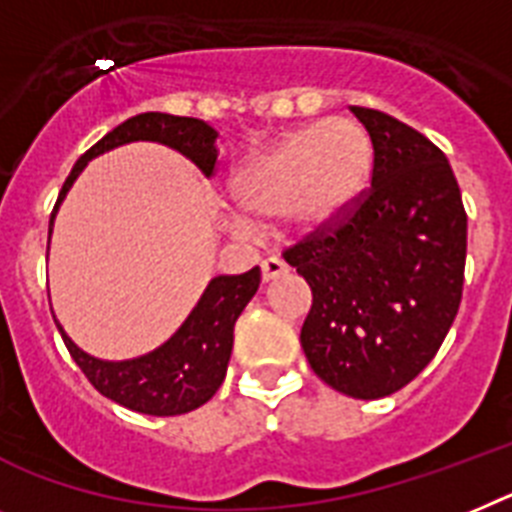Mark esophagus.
<instances>
[{
  "mask_svg": "<svg viewBox=\"0 0 512 512\" xmlns=\"http://www.w3.org/2000/svg\"><path fill=\"white\" fill-rule=\"evenodd\" d=\"M260 270H263V281H276V278H281L286 270H289V265L283 263L281 257H265L263 265H260Z\"/></svg>",
  "mask_w": 512,
  "mask_h": 512,
  "instance_id": "obj_1",
  "label": "esophagus"
}]
</instances>
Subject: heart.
Returning a JSON list of instances; mask_svg holds the SVG:
<instances>
[{
    "instance_id": "b5f03b06",
    "label": "heart",
    "mask_w": 512,
    "mask_h": 512,
    "mask_svg": "<svg viewBox=\"0 0 512 512\" xmlns=\"http://www.w3.org/2000/svg\"><path fill=\"white\" fill-rule=\"evenodd\" d=\"M375 143L362 124L322 119L283 135L231 179V200L255 223L286 216L296 231L312 234L346 218L367 192ZM244 229L242 221L234 223Z\"/></svg>"
}]
</instances>
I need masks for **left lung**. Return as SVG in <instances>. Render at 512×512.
I'll return each mask as SVG.
<instances>
[{"instance_id": "8db88e82", "label": "left lung", "mask_w": 512, "mask_h": 512, "mask_svg": "<svg viewBox=\"0 0 512 512\" xmlns=\"http://www.w3.org/2000/svg\"><path fill=\"white\" fill-rule=\"evenodd\" d=\"M375 143L349 216L283 252L312 289L302 349L322 382L375 401L409 385L458 315L466 210L448 158L409 124L351 106Z\"/></svg>"}]
</instances>
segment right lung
Returning <instances> with one entry per match:
<instances>
[{
  "instance_id": "right-lung-1",
  "label": "right lung",
  "mask_w": 512,
  "mask_h": 512,
  "mask_svg": "<svg viewBox=\"0 0 512 512\" xmlns=\"http://www.w3.org/2000/svg\"><path fill=\"white\" fill-rule=\"evenodd\" d=\"M216 137L218 132L203 119L174 117L161 111H145L127 119L77 158L59 192L57 205L51 210L49 234L54 229L59 205L75 179L83 174L88 161L101 153L127 143H161L190 158L197 169L210 176L218 158ZM257 286H260V268L247 270L242 276H216L169 341L148 354L124 362H106L85 354L64 333L59 320L54 322L75 364L83 369V375L98 393L140 414L176 416L200 409L221 388L234 349V322L255 296Z\"/></svg>"
}]
</instances>
